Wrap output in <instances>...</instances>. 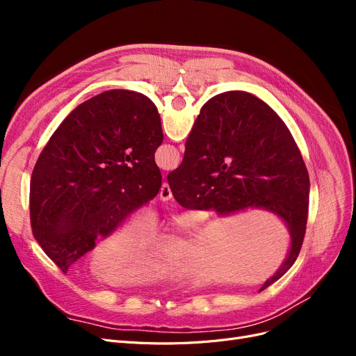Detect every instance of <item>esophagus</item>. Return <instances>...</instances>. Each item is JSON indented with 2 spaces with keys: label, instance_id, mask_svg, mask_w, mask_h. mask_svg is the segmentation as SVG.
<instances>
[{
  "label": "esophagus",
  "instance_id": "34e87169",
  "mask_svg": "<svg viewBox=\"0 0 356 356\" xmlns=\"http://www.w3.org/2000/svg\"><path fill=\"white\" fill-rule=\"evenodd\" d=\"M159 196H160L161 200H169V199H172V191H170L169 184H168L166 181L163 182V184H161L160 191H159Z\"/></svg>",
  "mask_w": 356,
  "mask_h": 356
}]
</instances>
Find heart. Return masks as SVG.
Masks as SVG:
<instances>
[{
    "label": "heart",
    "instance_id": "heart-1",
    "mask_svg": "<svg viewBox=\"0 0 356 356\" xmlns=\"http://www.w3.org/2000/svg\"><path fill=\"white\" fill-rule=\"evenodd\" d=\"M156 225L148 215H132L95 248L92 270L114 285H131L154 281L166 270V248L147 245L136 251L154 234Z\"/></svg>",
    "mask_w": 356,
    "mask_h": 356
}]
</instances>
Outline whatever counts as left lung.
Returning a JSON list of instances; mask_svg holds the SVG:
<instances>
[{
  "label": "left lung",
  "mask_w": 356,
  "mask_h": 356,
  "mask_svg": "<svg viewBox=\"0 0 356 356\" xmlns=\"http://www.w3.org/2000/svg\"><path fill=\"white\" fill-rule=\"evenodd\" d=\"M161 143L156 105L122 89L80 104L51 135L32 170L29 212L34 238L63 273L157 195Z\"/></svg>",
  "instance_id": "8db88e82"
}]
</instances>
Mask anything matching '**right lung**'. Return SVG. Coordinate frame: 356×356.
I'll list each match as a JSON object with an SVG mask.
<instances>
[{
	"label": "right lung",
	"mask_w": 356,
	"mask_h": 356,
	"mask_svg": "<svg viewBox=\"0 0 356 356\" xmlns=\"http://www.w3.org/2000/svg\"><path fill=\"white\" fill-rule=\"evenodd\" d=\"M168 182L187 209H212L220 217L264 209L285 222L291 236L288 257L260 291L297 260L306 233L309 174L282 118L257 96L233 90L204 104L187 138L182 163Z\"/></svg>",
	"instance_id": "right-lung-1"
}]
</instances>
